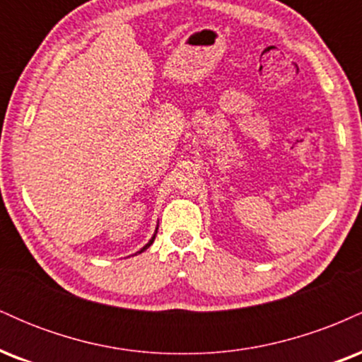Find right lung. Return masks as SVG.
Returning a JSON list of instances; mask_svg holds the SVG:
<instances>
[{
  "mask_svg": "<svg viewBox=\"0 0 362 362\" xmlns=\"http://www.w3.org/2000/svg\"><path fill=\"white\" fill-rule=\"evenodd\" d=\"M153 240H155V236H153V238H151V240H149V243H146V245H144V247H143V248H141V250H139V253H141V252H144V250H146V248L149 247V245H151V243H153Z\"/></svg>",
  "mask_w": 362,
  "mask_h": 362,
  "instance_id": "right-lung-1",
  "label": "right lung"
}]
</instances>
